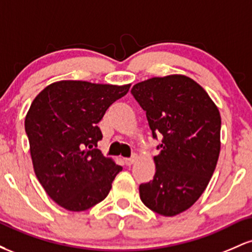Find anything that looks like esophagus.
Listing matches in <instances>:
<instances>
[{"label": "esophagus", "instance_id": "34e87169", "mask_svg": "<svg viewBox=\"0 0 252 252\" xmlns=\"http://www.w3.org/2000/svg\"><path fill=\"white\" fill-rule=\"evenodd\" d=\"M135 161H136V156H135V155L132 156V158H124V162H126V166H131V164L134 163Z\"/></svg>", "mask_w": 252, "mask_h": 252}]
</instances>
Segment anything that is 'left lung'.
Returning a JSON list of instances; mask_svg holds the SVG:
<instances>
[{"mask_svg":"<svg viewBox=\"0 0 252 252\" xmlns=\"http://www.w3.org/2000/svg\"><path fill=\"white\" fill-rule=\"evenodd\" d=\"M131 94L146 111L153 137L162 140L154 179L140 185V198L158 215L176 216L200 198L212 178L220 152V114L207 92L181 74L144 80Z\"/></svg>","mask_w":252,"mask_h":252,"instance_id":"8db88e82","label":"left lung"}]
</instances>
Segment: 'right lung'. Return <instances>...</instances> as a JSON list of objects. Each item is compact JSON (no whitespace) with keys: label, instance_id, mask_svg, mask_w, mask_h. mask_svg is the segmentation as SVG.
Returning <instances> with one entry per match:
<instances>
[{"label":"right lung","instance_id":"1","mask_svg":"<svg viewBox=\"0 0 252 252\" xmlns=\"http://www.w3.org/2000/svg\"><path fill=\"white\" fill-rule=\"evenodd\" d=\"M130 85L62 80L32 103L25 120L34 172L43 189L68 211L89 210L106 198L122 167L97 148V124Z\"/></svg>","mask_w":252,"mask_h":252}]
</instances>
